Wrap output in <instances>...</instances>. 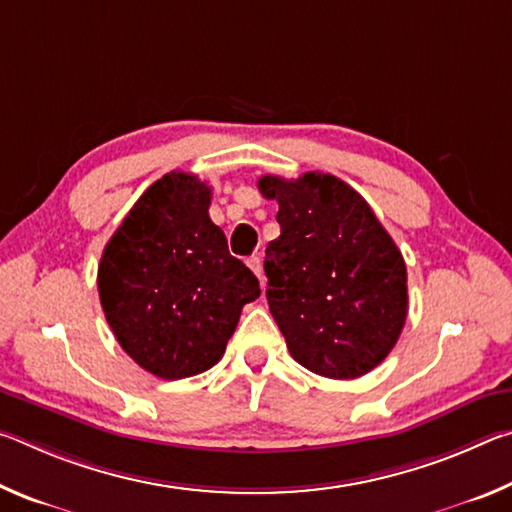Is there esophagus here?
<instances>
[{
	"label": "esophagus",
	"instance_id": "1",
	"mask_svg": "<svg viewBox=\"0 0 512 512\" xmlns=\"http://www.w3.org/2000/svg\"><path fill=\"white\" fill-rule=\"evenodd\" d=\"M246 264H248L250 271H253L257 277H262V259H259L257 255H253V257L246 259Z\"/></svg>",
	"mask_w": 512,
	"mask_h": 512
}]
</instances>
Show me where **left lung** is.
<instances>
[{
  "instance_id": "left-lung-1",
  "label": "left lung",
  "mask_w": 512,
  "mask_h": 512,
  "mask_svg": "<svg viewBox=\"0 0 512 512\" xmlns=\"http://www.w3.org/2000/svg\"><path fill=\"white\" fill-rule=\"evenodd\" d=\"M277 201L280 237L266 246V300L300 366L329 379L377 368L400 339L406 264L359 192L332 173L259 178Z\"/></svg>"
}]
</instances>
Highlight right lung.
Masks as SVG:
<instances>
[{
  "instance_id": "add662e5",
  "label": "right lung",
  "mask_w": 512,
  "mask_h": 512,
  "mask_svg": "<svg viewBox=\"0 0 512 512\" xmlns=\"http://www.w3.org/2000/svg\"><path fill=\"white\" fill-rule=\"evenodd\" d=\"M212 189L171 171L137 198L103 248L99 298L124 352L160 379H185L223 357L246 302L250 268L210 219Z\"/></svg>"
}]
</instances>
